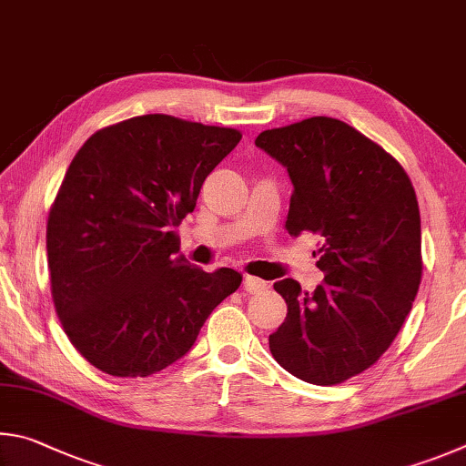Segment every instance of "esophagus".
<instances>
[{
	"instance_id": "esophagus-1",
	"label": "esophagus",
	"mask_w": 466,
	"mask_h": 466,
	"mask_svg": "<svg viewBox=\"0 0 466 466\" xmlns=\"http://www.w3.org/2000/svg\"><path fill=\"white\" fill-rule=\"evenodd\" d=\"M268 289V284L262 279H256V276H246L243 279V290L249 292V295H259Z\"/></svg>"
}]
</instances>
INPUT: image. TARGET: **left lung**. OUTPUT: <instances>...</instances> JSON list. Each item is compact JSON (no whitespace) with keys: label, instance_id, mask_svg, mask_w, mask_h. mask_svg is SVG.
<instances>
[{"label":"left lung","instance_id":"1","mask_svg":"<svg viewBox=\"0 0 466 466\" xmlns=\"http://www.w3.org/2000/svg\"><path fill=\"white\" fill-rule=\"evenodd\" d=\"M256 145L292 179L287 231L313 233L325 282L313 292L284 279L287 319L270 336L284 370L339 385L379 360L411 311L421 282V225L401 163L360 130L313 116L259 133Z\"/></svg>","mask_w":466,"mask_h":466}]
</instances>
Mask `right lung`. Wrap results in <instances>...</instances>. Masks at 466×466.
I'll use <instances>...</instances> for the list:
<instances>
[{
  "mask_svg": "<svg viewBox=\"0 0 466 466\" xmlns=\"http://www.w3.org/2000/svg\"><path fill=\"white\" fill-rule=\"evenodd\" d=\"M238 128L145 114L104 127L76 153L48 210L55 311L73 348L112 377H149L182 358L241 274L204 272L174 228Z\"/></svg>",
  "mask_w": 466,
  "mask_h": 466,
  "instance_id": "right-lung-1",
  "label": "right lung"
}]
</instances>
